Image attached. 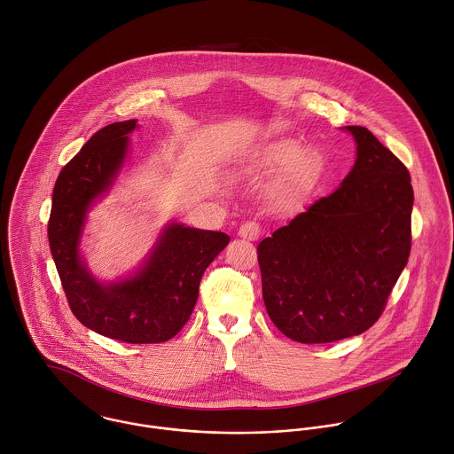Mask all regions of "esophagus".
<instances>
[{"mask_svg":"<svg viewBox=\"0 0 454 454\" xmlns=\"http://www.w3.org/2000/svg\"><path fill=\"white\" fill-rule=\"evenodd\" d=\"M239 235L242 239H247V240H256L262 235V226L256 221H247L240 226Z\"/></svg>","mask_w":454,"mask_h":454,"instance_id":"34e87169","label":"esophagus"}]
</instances>
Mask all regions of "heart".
I'll return each instance as SVG.
<instances>
[{
  "mask_svg": "<svg viewBox=\"0 0 454 454\" xmlns=\"http://www.w3.org/2000/svg\"><path fill=\"white\" fill-rule=\"evenodd\" d=\"M307 163V156L300 154L296 142L277 140L244 158L237 167V174L242 179H260L286 168L284 177L273 187L272 196L277 203H289L301 184Z\"/></svg>",
  "mask_w": 454,
  "mask_h": 454,
  "instance_id": "obj_1",
  "label": "heart"
}]
</instances>
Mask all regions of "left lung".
<instances>
[{"label": "left lung", "mask_w": 454, "mask_h": 454, "mask_svg": "<svg viewBox=\"0 0 454 454\" xmlns=\"http://www.w3.org/2000/svg\"><path fill=\"white\" fill-rule=\"evenodd\" d=\"M346 129L356 140L349 176L258 246L267 312L301 344L366 332L411 254L409 170L366 128Z\"/></svg>", "instance_id": "1"}]
</instances>
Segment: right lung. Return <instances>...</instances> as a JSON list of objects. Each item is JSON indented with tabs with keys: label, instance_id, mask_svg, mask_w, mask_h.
<instances>
[{
	"label": "right lung",
	"instance_id": "obj_1",
	"mask_svg": "<svg viewBox=\"0 0 454 454\" xmlns=\"http://www.w3.org/2000/svg\"><path fill=\"white\" fill-rule=\"evenodd\" d=\"M135 128V119L101 128L65 165L52 191L47 233L68 305L84 326L128 344H161L187 323L201 275L230 237L172 223L135 277L99 284L88 272L79 254L86 214L119 174Z\"/></svg>",
	"mask_w": 454,
	"mask_h": 454
}]
</instances>
